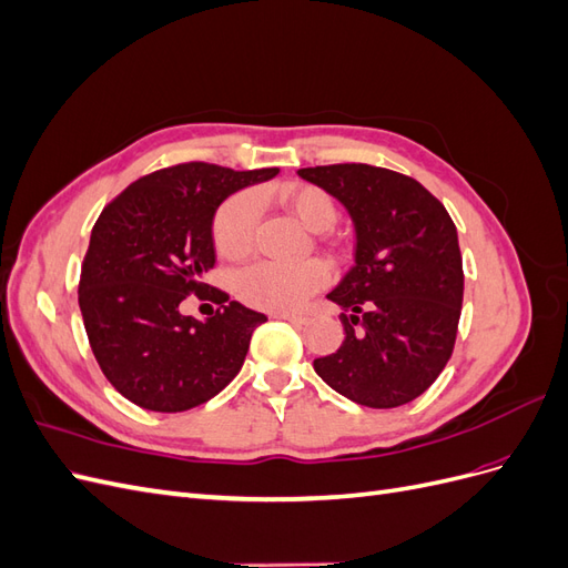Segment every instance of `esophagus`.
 Masks as SVG:
<instances>
[{
  "label": "esophagus",
  "instance_id": "obj_1",
  "mask_svg": "<svg viewBox=\"0 0 568 568\" xmlns=\"http://www.w3.org/2000/svg\"><path fill=\"white\" fill-rule=\"evenodd\" d=\"M272 317L286 320V322H291V324H298V326L307 322V317H305V315H296V313H272Z\"/></svg>",
  "mask_w": 568,
  "mask_h": 568
}]
</instances>
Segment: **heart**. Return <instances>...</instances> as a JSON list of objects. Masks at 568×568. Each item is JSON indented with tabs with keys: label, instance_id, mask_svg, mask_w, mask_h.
<instances>
[{
	"label": "heart",
	"instance_id": "b5f03b06",
	"mask_svg": "<svg viewBox=\"0 0 568 568\" xmlns=\"http://www.w3.org/2000/svg\"><path fill=\"white\" fill-rule=\"evenodd\" d=\"M277 199L305 227L317 232L329 227L336 217L334 199L315 184H282ZM257 217H261V201L253 192H236L222 201L211 230L215 251L227 261L244 257L253 248ZM326 282H329V270L322 261H257L234 274V291L253 307L286 313L301 307Z\"/></svg>",
	"mask_w": 568,
	"mask_h": 568
}]
</instances>
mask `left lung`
I'll return each instance as SVG.
<instances>
[{"label":"left lung","instance_id":"obj_1","mask_svg":"<svg viewBox=\"0 0 568 568\" xmlns=\"http://www.w3.org/2000/svg\"><path fill=\"white\" fill-rule=\"evenodd\" d=\"M346 205L355 265L332 291L346 338L315 372L348 400L388 409L432 386L455 348L464 272L455 222L415 178L367 163L301 168Z\"/></svg>","mask_w":568,"mask_h":568}]
</instances>
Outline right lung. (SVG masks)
<instances>
[{
  "label": "right lung",
  "mask_w": 568,
  "mask_h": 568,
  "mask_svg": "<svg viewBox=\"0 0 568 568\" xmlns=\"http://www.w3.org/2000/svg\"><path fill=\"white\" fill-rule=\"evenodd\" d=\"M277 173L180 163L132 182L101 211L78 303L101 372L130 403L151 412L192 409L242 369L251 334L267 317L220 288L209 295L223 305L205 323L182 316L179 303L209 290L203 274L215 265L217 205Z\"/></svg>",
  "instance_id": "1"
}]
</instances>
